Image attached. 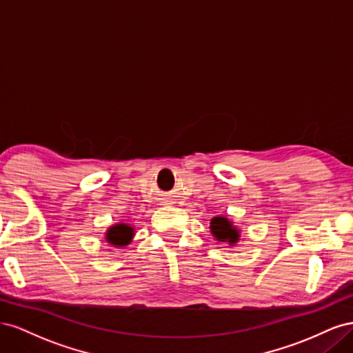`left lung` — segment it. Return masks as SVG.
<instances>
[{"label":"left lung","mask_w":353,"mask_h":353,"mask_svg":"<svg viewBox=\"0 0 353 353\" xmlns=\"http://www.w3.org/2000/svg\"><path fill=\"white\" fill-rule=\"evenodd\" d=\"M210 234L216 241L228 243L230 245H236L240 240V230L234 227L227 216H215L210 219Z\"/></svg>","instance_id":"1"}]
</instances>
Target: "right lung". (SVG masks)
<instances>
[{
  "label": "right lung",
  "mask_w": 353,
  "mask_h": 353,
  "mask_svg": "<svg viewBox=\"0 0 353 353\" xmlns=\"http://www.w3.org/2000/svg\"><path fill=\"white\" fill-rule=\"evenodd\" d=\"M135 228L128 225V223H114V225H110L109 230L105 231V241L109 244L114 245V248H123V245H128L134 236H135Z\"/></svg>",
  "instance_id": "add662e5"
}]
</instances>
